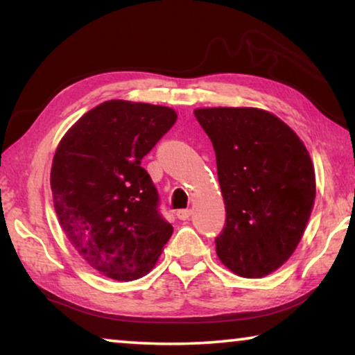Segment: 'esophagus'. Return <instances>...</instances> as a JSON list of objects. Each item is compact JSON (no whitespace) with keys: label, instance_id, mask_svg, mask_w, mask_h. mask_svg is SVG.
Listing matches in <instances>:
<instances>
[{"label":"esophagus","instance_id":"obj_1","mask_svg":"<svg viewBox=\"0 0 355 355\" xmlns=\"http://www.w3.org/2000/svg\"><path fill=\"white\" fill-rule=\"evenodd\" d=\"M191 213H192L191 209H178V211H177V218H178L180 220H188Z\"/></svg>","mask_w":355,"mask_h":355}]
</instances>
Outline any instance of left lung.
I'll list each match as a JSON object with an SVG mask.
<instances>
[{"instance_id": "8db88e82", "label": "left lung", "mask_w": 355, "mask_h": 355, "mask_svg": "<svg viewBox=\"0 0 355 355\" xmlns=\"http://www.w3.org/2000/svg\"><path fill=\"white\" fill-rule=\"evenodd\" d=\"M194 116L213 142L225 203L216 254L241 277L282 266L313 208L315 169L297 135L257 107H202Z\"/></svg>"}]
</instances>
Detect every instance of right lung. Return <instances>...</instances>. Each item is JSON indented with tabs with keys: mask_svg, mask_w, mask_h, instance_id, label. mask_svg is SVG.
<instances>
[{
	"mask_svg": "<svg viewBox=\"0 0 355 355\" xmlns=\"http://www.w3.org/2000/svg\"><path fill=\"white\" fill-rule=\"evenodd\" d=\"M177 120L166 106L105 101L56 148L53 203L69 241L98 272L130 282L152 271L173 227L141 161Z\"/></svg>",
	"mask_w": 355,
	"mask_h": 355,
	"instance_id": "1",
	"label": "right lung"
}]
</instances>
